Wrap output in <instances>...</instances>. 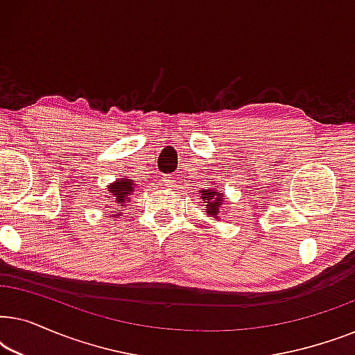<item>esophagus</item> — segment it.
<instances>
[{"label": "esophagus", "instance_id": "1", "mask_svg": "<svg viewBox=\"0 0 355 355\" xmlns=\"http://www.w3.org/2000/svg\"><path fill=\"white\" fill-rule=\"evenodd\" d=\"M163 182L166 184L168 187H173L174 186V179L173 178H169V176H166V178H163Z\"/></svg>", "mask_w": 355, "mask_h": 355}]
</instances>
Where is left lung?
I'll return each instance as SVG.
<instances>
[{
  "label": "left lung",
  "instance_id": "1",
  "mask_svg": "<svg viewBox=\"0 0 355 355\" xmlns=\"http://www.w3.org/2000/svg\"><path fill=\"white\" fill-rule=\"evenodd\" d=\"M202 193V198L207 203V211L211 213L213 216H216L218 213H220V205H221V193L220 192H215V191H210V189H203L200 192Z\"/></svg>",
  "mask_w": 355,
  "mask_h": 355
}]
</instances>
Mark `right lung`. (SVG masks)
Wrapping results in <instances>:
<instances>
[{
	"mask_svg": "<svg viewBox=\"0 0 355 355\" xmlns=\"http://www.w3.org/2000/svg\"><path fill=\"white\" fill-rule=\"evenodd\" d=\"M132 191H134L132 179H124V178L119 179V181H116L114 184H111L110 186V193L114 197V198H111V200H113L114 203H125ZM125 205H128V203H125Z\"/></svg>",
	"mask_w": 355,
	"mask_h": 355,
	"instance_id": "right-lung-1",
	"label": "right lung"
}]
</instances>
